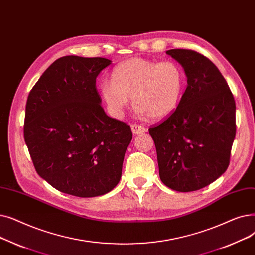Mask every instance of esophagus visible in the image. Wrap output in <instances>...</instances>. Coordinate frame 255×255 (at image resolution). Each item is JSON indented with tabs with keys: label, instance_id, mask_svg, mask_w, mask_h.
Listing matches in <instances>:
<instances>
[{
	"label": "esophagus",
	"instance_id": "obj_1",
	"mask_svg": "<svg viewBox=\"0 0 255 255\" xmlns=\"http://www.w3.org/2000/svg\"><path fill=\"white\" fill-rule=\"evenodd\" d=\"M130 128H131L132 134H135V135L143 134V132L146 131V128L139 125V124H131L130 125Z\"/></svg>",
	"mask_w": 255,
	"mask_h": 255
}]
</instances>
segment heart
<instances>
[{"label": "heart", "mask_w": 255, "mask_h": 255, "mask_svg": "<svg viewBox=\"0 0 255 255\" xmlns=\"http://www.w3.org/2000/svg\"><path fill=\"white\" fill-rule=\"evenodd\" d=\"M185 84L183 67L172 60L159 63L144 58H130L113 68L111 82H103L100 90L115 115L123 112L131 99L139 113L161 119L176 110Z\"/></svg>", "instance_id": "b5f03b06"}]
</instances>
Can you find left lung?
I'll return each instance as SVG.
<instances>
[{"label":"left lung","mask_w":255,"mask_h":255,"mask_svg":"<svg viewBox=\"0 0 255 255\" xmlns=\"http://www.w3.org/2000/svg\"><path fill=\"white\" fill-rule=\"evenodd\" d=\"M166 53L184 67L188 85L176 110L148 130L164 185L178 192L196 191L212 184L229 165L236 102L210 59L183 48Z\"/></svg>","instance_id":"8db88e82"}]
</instances>
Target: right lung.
Segmentation results:
<instances>
[{"label": "right lung", "instance_id": "add662e5", "mask_svg": "<svg viewBox=\"0 0 255 255\" xmlns=\"http://www.w3.org/2000/svg\"><path fill=\"white\" fill-rule=\"evenodd\" d=\"M111 60L64 56L31 89L23 138L37 173L60 192L95 197L119 183L130 127L109 117L96 77Z\"/></svg>", "mask_w": 255, "mask_h": 255}]
</instances>
